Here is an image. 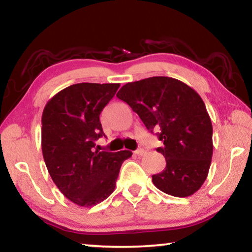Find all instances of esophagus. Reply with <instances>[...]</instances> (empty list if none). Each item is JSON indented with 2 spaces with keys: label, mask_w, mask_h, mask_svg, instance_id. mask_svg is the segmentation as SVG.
I'll list each match as a JSON object with an SVG mask.
<instances>
[{
  "label": "esophagus",
  "mask_w": 252,
  "mask_h": 252,
  "mask_svg": "<svg viewBox=\"0 0 252 252\" xmlns=\"http://www.w3.org/2000/svg\"><path fill=\"white\" fill-rule=\"evenodd\" d=\"M134 153H135L136 156H143L144 155V150H143V149L140 148V149H138V150H135Z\"/></svg>",
  "instance_id": "esophagus-1"
}]
</instances>
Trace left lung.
<instances>
[{"label": "left lung", "mask_w": 252, "mask_h": 252, "mask_svg": "<svg viewBox=\"0 0 252 252\" xmlns=\"http://www.w3.org/2000/svg\"><path fill=\"white\" fill-rule=\"evenodd\" d=\"M138 113L163 146L164 170L152 182L162 192L189 197L207 179L212 158V125L201 97L189 85L168 76L126 83L117 93Z\"/></svg>", "instance_id": "left-lung-1"}]
</instances>
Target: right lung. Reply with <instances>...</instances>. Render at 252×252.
Wrapping results in <instances>:
<instances>
[{"mask_svg":"<svg viewBox=\"0 0 252 252\" xmlns=\"http://www.w3.org/2000/svg\"><path fill=\"white\" fill-rule=\"evenodd\" d=\"M119 83H78L63 89L42 114V152L59 190L81 207H93L113 192L123 161L131 151H99L105 136L100 113Z\"/></svg>","mask_w":252,"mask_h":252,"instance_id":"obj_1","label":"right lung"}]
</instances>
